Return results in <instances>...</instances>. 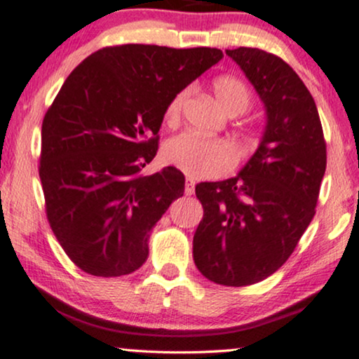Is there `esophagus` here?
I'll return each instance as SVG.
<instances>
[{
  "instance_id": "1",
  "label": "esophagus",
  "mask_w": 359,
  "mask_h": 359,
  "mask_svg": "<svg viewBox=\"0 0 359 359\" xmlns=\"http://www.w3.org/2000/svg\"><path fill=\"white\" fill-rule=\"evenodd\" d=\"M194 192H195V184L190 179H187L185 180V195H192Z\"/></svg>"
}]
</instances>
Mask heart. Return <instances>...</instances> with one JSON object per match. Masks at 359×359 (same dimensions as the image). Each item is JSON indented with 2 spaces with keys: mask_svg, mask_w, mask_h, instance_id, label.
<instances>
[{
  "mask_svg": "<svg viewBox=\"0 0 359 359\" xmlns=\"http://www.w3.org/2000/svg\"><path fill=\"white\" fill-rule=\"evenodd\" d=\"M189 90L175 94L165 109V122L175 126L180 121ZM213 94L229 114L247 112L252 106V90L235 76H220L213 81ZM165 161L192 179H210L233 169L237 156L224 140L207 139L194 133H184L167 142Z\"/></svg>",
  "mask_w": 359,
  "mask_h": 359,
  "instance_id": "b5f03b06",
  "label": "heart"
}]
</instances>
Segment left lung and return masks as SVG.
I'll list each match as a JSON object with an SVG mask.
<instances>
[{
  "label": "left lung",
  "mask_w": 359,
  "mask_h": 359,
  "mask_svg": "<svg viewBox=\"0 0 359 359\" xmlns=\"http://www.w3.org/2000/svg\"><path fill=\"white\" fill-rule=\"evenodd\" d=\"M225 53L265 104L266 126L237 177L195 187L203 219L194 235V262L213 283L247 287L275 273L310 225L326 142L310 90L283 59L257 48Z\"/></svg>",
  "instance_id": "1"
}]
</instances>
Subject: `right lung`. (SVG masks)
<instances>
[{
  "instance_id": "add662e5",
  "label": "right lung",
  "mask_w": 359,
  "mask_h": 359,
  "mask_svg": "<svg viewBox=\"0 0 359 359\" xmlns=\"http://www.w3.org/2000/svg\"><path fill=\"white\" fill-rule=\"evenodd\" d=\"M217 48L107 46L59 89L41 129L39 179L62 250L94 276L129 275L149 255V233L185 177L175 167L144 177L175 94L220 61Z\"/></svg>"
}]
</instances>
